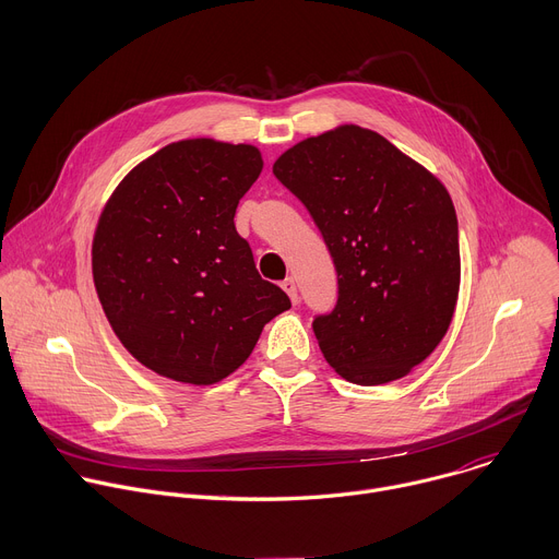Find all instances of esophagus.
Returning a JSON list of instances; mask_svg holds the SVG:
<instances>
[{"label":"esophagus","instance_id":"obj_1","mask_svg":"<svg viewBox=\"0 0 559 559\" xmlns=\"http://www.w3.org/2000/svg\"><path fill=\"white\" fill-rule=\"evenodd\" d=\"M281 287L287 292V296H289L292 302L296 305V302H298V287H296V281H294L292 276H287V278L281 283Z\"/></svg>","mask_w":559,"mask_h":559}]
</instances>
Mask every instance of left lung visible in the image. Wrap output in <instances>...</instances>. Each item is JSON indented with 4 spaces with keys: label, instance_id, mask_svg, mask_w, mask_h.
<instances>
[{
    "label": "left lung",
    "instance_id": "1",
    "mask_svg": "<svg viewBox=\"0 0 559 559\" xmlns=\"http://www.w3.org/2000/svg\"><path fill=\"white\" fill-rule=\"evenodd\" d=\"M272 170L335 265V307L311 322L326 361L359 386L408 376L448 333L459 298V222L445 186L355 124L298 142Z\"/></svg>",
    "mask_w": 559,
    "mask_h": 559
}]
</instances>
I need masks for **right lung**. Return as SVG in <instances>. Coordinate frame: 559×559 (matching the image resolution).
Listing matches in <instances>:
<instances>
[{"label":"right lung","mask_w":559,"mask_h":559,"mask_svg":"<svg viewBox=\"0 0 559 559\" xmlns=\"http://www.w3.org/2000/svg\"><path fill=\"white\" fill-rule=\"evenodd\" d=\"M261 170L252 144L173 142L118 183L98 219V300L124 348L162 378L198 386L228 378L292 307L235 228Z\"/></svg>","instance_id":"add662e5"}]
</instances>
